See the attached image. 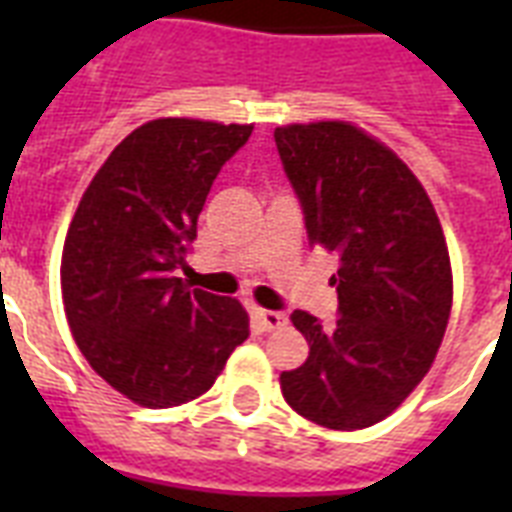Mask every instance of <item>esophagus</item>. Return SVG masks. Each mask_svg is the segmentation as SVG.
I'll return each mask as SVG.
<instances>
[{
	"instance_id": "obj_1",
	"label": "esophagus",
	"mask_w": 512,
	"mask_h": 512,
	"mask_svg": "<svg viewBox=\"0 0 512 512\" xmlns=\"http://www.w3.org/2000/svg\"><path fill=\"white\" fill-rule=\"evenodd\" d=\"M255 316L265 332H271V329H279L287 324V313L284 311H265V308H255Z\"/></svg>"
}]
</instances>
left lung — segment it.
<instances>
[{
  "mask_svg": "<svg viewBox=\"0 0 512 512\" xmlns=\"http://www.w3.org/2000/svg\"><path fill=\"white\" fill-rule=\"evenodd\" d=\"M313 247L340 255L337 321L305 311L292 324L311 353L281 372V393L305 420L361 430L401 406L444 340L452 263L422 183L380 140L348 122L273 132Z\"/></svg>",
  "mask_w": 512,
  "mask_h": 512,
  "instance_id": "1",
  "label": "left lung"
}]
</instances>
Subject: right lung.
Instances as JSON below:
<instances>
[{"mask_svg": "<svg viewBox=\"0 0 512 512\" xmlns=\"http://www.w3.org/2000/svg\"><path fill=\"white\" fill-rule=\"evenodd\" d=\"M252 124L154 119L130 132L87 185L68 225L60 289L82 356L148 409L199 398L249 337L239 300L175 271L223 164Z\"/></svg>", "mask_w": 512, "mask_h": 512, "instance_id": "add662e5", "label": "right lung"}]
</instances>
